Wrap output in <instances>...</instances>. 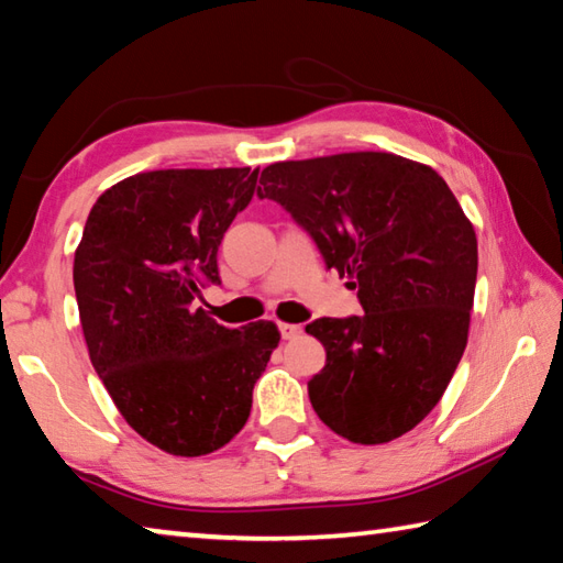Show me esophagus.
<instances>
[{"label": "esophagus", "instance_id": "1", "mask_svg": "<svg viewBox=\"0 0 563 563\" xmlns=\"http://www.w3.org/2000/svg\"><path fill=\"white\" fill-rule=\"evenodd\" d=\"M278 330H280L283 340H292V338L300 335L302 325H295V322H278Z\"/></svg>", "mask_w": 563, "mask_h": 563}]
</instances>
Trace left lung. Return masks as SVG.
Masks as SVG:
<instances>
[{"instance_id":"8db88e82","label":"left lung","mask_w":563,"mask_h":563,"mask_svg":"<svg viewBox=\"0 0 563 563\" xmlns=\"http://www.w3.org/2000/svg\"><path fill=\"white\" fill-rule=\"evenodd\" d=\"M258 196L310 233L365 310L305 325L328 355L312 409L355 444L397 440L440 402L466 347L474 225L434 168L383 151L271 164Z\"/></svg>"}]
</instances>
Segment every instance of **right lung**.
I'll return each instance as SVG.
<instances>
[{
	"label": "right lung",
	"instance_id": "right-lung-1",
	"mask_svg": "<svg viewBox=\"0 0 563 563\" xmlns=\"http://www.w3.org/2000/svg\"><path fill=\"white\" fill-rule=\"evenodd\" d=\"M258 170L166 168L103 190L74 253L91 365L121 417L176 456L221 450L243 430L280 332L223 328L196 308L218 285V245L251 203Z\"/></svg>",
	"mask_w": 563,
	"mask_h": 563
}]
</instances>
